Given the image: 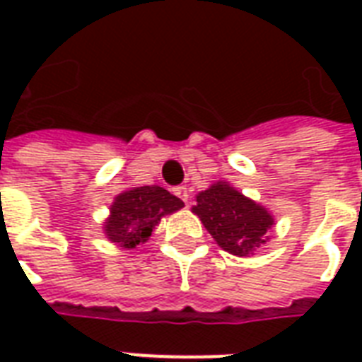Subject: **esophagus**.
Returning <instances> with one entry per match:
<instances>
[{
  "label": "esophagus",
  "mask_w": 362,
  "mask_h": 362,
  "mask_svg": "<svg viewBox=\"0 0 362 362\" xmlns=\"http://www.w3.org/2000/svg\"><path fill=\"white\" fill-rule=\"evenodd\" d=\"M175 195H176V197H180L184 203H187V201H189V192H187L186 186L175 187Z\"/></svg>",
  "instance_id": "34e87169"
}]
</instances>
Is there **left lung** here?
<instances>
[{"label":"left lung","instance_id":"obj_1","mask_svg":"<svg viewBox=\"0 0 362 362\" xmlns=\"http://www.w3.org/2000/svg\"><path fill=\"white\" fill-rule=\"evenodd\" d=\"M192 212L199 216L216 244L237 257H250L269 242L274 216L229 182L212 184L195 197Z\"/></svg>","mask_w":362,"mask_h":362}]
</instances>
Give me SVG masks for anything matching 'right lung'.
<instances>
[{"label": "right lung", "instance_id": "right-lung-1", "mask_svg": "<svg viewBox=\"0 0 362 362\" xmlns=\"http://www.w3.org/2000/svg\"><path fill=\"white\" fill-rule=\"evenodd\" d=\"M184 206L180 199L159 186L129 187L118 193L103 221L105 237L122 250H133L152 237L165 216Z\"/></svg>", "mask_w": 362, "mask_h": 362}]
</instances>
